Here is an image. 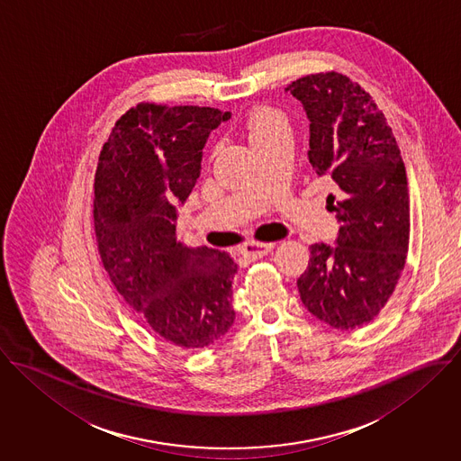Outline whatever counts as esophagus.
Here are the masks:
<instances>
[{"mask_svg":"<svg viewBox=\"0 0 461 461\" xmlns=\"http://www.w3.org/2000/svg\"><path fill=\"white\" fill-rule=\"evenodd\" d=\"M275 249V244L271 242H248L246 246H242L240 253L244 255V258H249V260H258L262 257H266L267 253H271Z\"/></svg>","mask_w":461,"mask_h":461,"instance_id":"1","label":"esophagus"}]
</instances>
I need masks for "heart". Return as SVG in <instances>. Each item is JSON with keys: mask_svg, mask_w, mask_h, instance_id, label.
<instances>
[{"mask_svg": "<svg viewBox=\"0 0 461 461\" xmlns=\"http://www.w3.org/2000/svg\"><path fill=\"white\" fill-rule=\"evenodd\" d=\"M244 131L251 148H258L266 142H271L277 137L288 135V121L283 112L273 106H257L253 108L244 121Z\"/></svg>", "mask_w": 461, "mask_h": 461, "instance_id": "b5f03b06", "label": "heart"}]
</instances>
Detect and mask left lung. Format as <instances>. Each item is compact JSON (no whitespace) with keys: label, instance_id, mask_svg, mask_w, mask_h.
I'll return each mask as SVG.
<instances>
[{"label":"left lung","instance_id":"left-lung-1","mask_svg":"<svg viewBox=\"0 0 461 461\" xmlns=\"http://www.w3.org/2000/svg\"><path fill=\"white\" fill-rule=\"evenodd\" d=\"M310 121L308 160L335 185L328 210L340 222L335 246H310L297 279L306 310L337 330L370 322L390 299L410 240L404 162L386 117L340 73L308 75L286 89Z\"/></svg>","mask_w":461,"mask_h":461}]
</instances>
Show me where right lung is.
I'll return each mask as SVG.
<instances>
[{"mask_svg":"<svg viewBox=\"0 0 461 461\" xmlns=\"http://www.w3.org/2000/svg\"><path fill=\"white\" fill-rule=\"evenodd\" d=\"M231 112L140 103L112 128L94 180L101 262L124 301L164 340L201 349L235 321L237 264L176 239L178 204L201 175L203 148Z\"/></svg>","mask_w":461,"mask_h":461,"instance_id":"right-lung-1","label":"right lung"}]
</instances>
